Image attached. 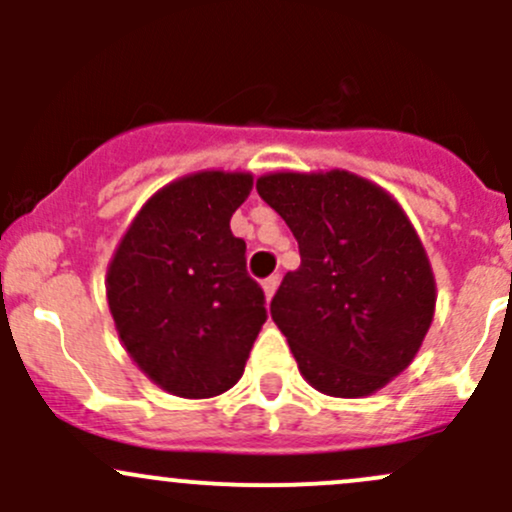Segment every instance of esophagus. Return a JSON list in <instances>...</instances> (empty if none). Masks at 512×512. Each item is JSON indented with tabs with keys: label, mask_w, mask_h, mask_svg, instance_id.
I'll list each match as a JSON object with an SVG mask.
<instances>
[{
	"label": "esophagus",
	"mask_w": 512,
	"mask_h": 512,
	"mask_svg": "<svg viewBox=\"0 0 512 512\" xmlns=\"http://www.w3.org/2000/svg\"><path fill=\"white\" fill-rule=\"evenodd\" d=\"M277 285H280V277H277V275H272V277H267V280H262V292H265L267 302H270V299L275 297Z\"/></svg>",
	"instance_id": "esophagus-1"
}]
</instances>
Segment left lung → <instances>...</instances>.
Masks as SVG:
<instances>
[{"label":"left lung","instance_id":"obj_1","mask_svg":"<svg viewBox=\"0 0 512 512\" xmlns=\"http://www.w3.org/2000/svg\"><path fill=\"white\" fill-rule=\"evenodd\" d=\"M257 193L302 257L270 304L299 374L337 399L376 394L414 361L436 312V277L409 215L339 168L260 175Z\"/></svg>","mask_w":512,"mask_h":512}]
</instances>
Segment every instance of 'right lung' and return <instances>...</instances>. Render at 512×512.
<instances>
[{"label":"right lung","mask_w":512,"mask_h":512,"mask_svg":"<svg viewBox=\"0 0 512 512\" xmlns=\"http://www.w3.org/2000/svg\"><path fill=\"white\" fill-rule=\"evenodd\" d=\"M247 170H198L163 185L123 232L106 270L118 339L138 369L180 399H213L240 381L267 319L230 218Z\"/></svg>","instance_id":"right-lung-1"}]
</instances>
